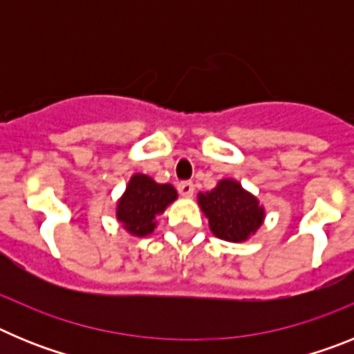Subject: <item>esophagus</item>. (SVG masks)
I'll return each instance as SVG.
<instances>
[{
    "instance_id": "esophagus-1",
    "label": "esophagus",
    "mask_w": 354,
    "mask_h": 354,
    "mask_svg": "<svg viewBox=\"0 0 354 354\" xmlns=\"http://www.w3.org/2000/svg\"><path fill=\"white\" fill-rule=\"evenodd\" d=\"M177 189H179V193L184 196V198H192L193 193H195V186H193V183H180L179 186H177Z\"/></svg>"
}]
</instances>
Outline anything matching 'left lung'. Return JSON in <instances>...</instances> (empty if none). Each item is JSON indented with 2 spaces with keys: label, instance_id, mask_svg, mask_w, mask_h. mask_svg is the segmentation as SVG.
I'll return each mask as SVG.
<instances>
[{
  "label": "left lung",
  "instance_id": "left-lung-1",
  "mask_svg": "<svg viewBox=\"0 0 354 354\" xmlns=\"http://www.w3.org/2000/svg\"><path fill=\"white\" fill-rule=\"evenodd\" d=\"M198 205L216 237L228 243H243L264 223L266 211L257 196L234 179H221L214 189L198 193Z\"/></svg>",
  "mask_w": 354,
  "mask_h": 354
}]
</instances>
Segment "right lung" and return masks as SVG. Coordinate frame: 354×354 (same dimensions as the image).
<instances>
[{"label": "right lung", "instance_id": "1", "mask_svg": "<svg viewBox=\"0 0 354 354\" xmlns=\"http://www.w3.org/2000/svg\"><path fill=\"white\" fill-rule=\"evenodd\" d=\"M177 200L171 184H158L145 174H134L117 202V220L131 236L145 237L158 227V216Z\"/></svg>", "mask_w": 354, "mask_h": 354}]
</instances>
